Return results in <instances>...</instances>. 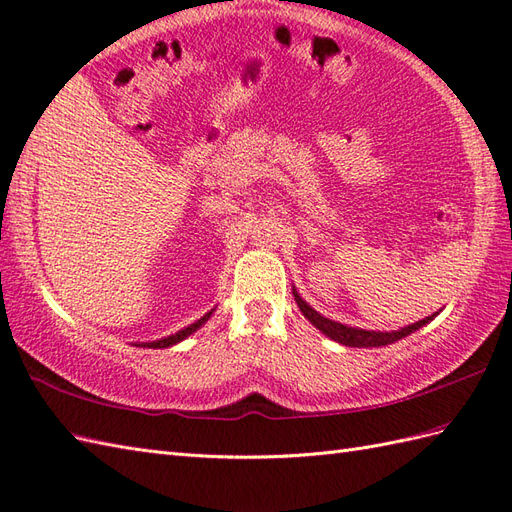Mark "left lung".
<instances>
[{
    "label": "left lung",
    "mask_w": 512,
    "mask_h": 512,
    "mask_svg": "<svg viewBox=\"0 0 512 512\" xmlns=\"http://www.w3.org/2000/svg\"><path fill=\"white\" fill-rule=\"evenodd\" d=\"M294 301H296V305L301 307L303 316H305L307 320H310V323H312L316 329L323 331V334L329 336L331 340H336V342L344 344V347H386V344H390V342H397V340H401V338L410 336L412 331H417V329L423 327L425 323H430V320L436 316V314H434V316H427V318L419 320V323L403 327L401 331H390V334H384V331H366V329L347 327V325H342V323H336V320H329V318H325V316H320V314H318L316 310H312V307L307 305L296 292H294Z\"/></svg>",
    "instance_id": "1"
}]
</instances>
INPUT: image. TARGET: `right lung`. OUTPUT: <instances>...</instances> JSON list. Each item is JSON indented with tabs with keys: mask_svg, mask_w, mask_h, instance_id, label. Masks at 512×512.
<instances>
[{
	"mask_svg": "<svg viewBox=\"0 0 512 512\" xmlns=\"http://www.w3.org/2000/svg\"><path fill=\"white\" fill-rule=\"evenodd\" d=\"M209 316H211V312H207L205 316L198 318L196 323H192V325L185 327V329H181V331H176V334H172V336H168V338H161V340H154V342H146L144 347H150V349H165V347H172V344L185 340L187 336H192L194 331H196L200 325H205V320H207Z\"/></svg>",
	"mask_w": 512,
	"mask_h": 512,
	"instance_id": "add662e5",
	"label": "right lung"
}]
</instances>
